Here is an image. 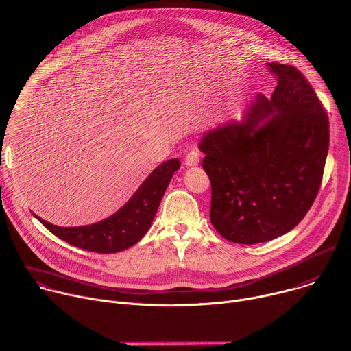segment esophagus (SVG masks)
Returning <instances> with one entry per match:
<instances>
[{"mask_svg": "<svg viewBox=\"0 0 351 351\" xmlns=\"http://www.w3.org/2000/svg\"><path fill=\"white\" fill-rule=\"evenodd\" d=\"M200 162L199 159V151L197 149H192L188 152V155L185 156V165L186 166H197Z\"/></svg>", "mask_w": 351, "mask_h": 351, "instance_id": "34e87169", "label": "esophagus"}]
</instances>
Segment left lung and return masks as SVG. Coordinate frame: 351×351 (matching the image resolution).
Here are the masks:
<instances>
[{"label":"left lung","mask_w":351,"mask_h":351,"mask_svg":"<svg viewBox=\"0 0 351 351\" xmlns=\"http://www.w3.org/2000/svg\"><path fill=\"white\" fill-rule=\"evenodd\" d=\"M276 88L258 94L241 120L204 132L199 149L212 184L210 221L235 243L254 245L293 230L321 186L329 120L311 84L289 64L267 63Z\"/></svg>","instance_id":"left-lung-1"}]
</instances>
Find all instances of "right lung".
<instances>
[{
    "label": "right lung",
    "mask_w": 351,
    "mask_h": 351,
    "mask_svg": "<svg viewBox=\"0 0 351 351\" xmlns=\"http://www.w3.org/2000/svg\"><path fill=\"white\" fill-rule=\"evenodd\" d=\"M180 166L177 158L159 165L121 208L95 224L58 227L36 215L34 217L49 232L76 247L94 253L125 250L148 232L169 182Z\"/></svg>",
    "instance_id": "1"
}]
</instances>
